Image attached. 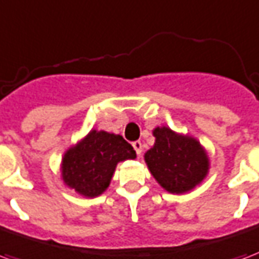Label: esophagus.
Segmentation results:
<instances>
[{
    "mask_svg": "<svg viewBox=\"0 0 259 259\" xmlns=\"http://www.w3.org/2000/svg\"><path fill=\"white\" fill-rule=\"evenodd\" d=\"M132 147L135 149V151H137L138 155L142 154V143H141V142H139V141L134 142V143H132Z\"/></svg>",
    "mask_w": 259,
    "mask_h": 259,
    "instance_id": "esophagus-1",
    "label": "esophagus"
}]
</instances>
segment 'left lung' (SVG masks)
<instances>
[{
    "label": "left lung",
    "instance_id": "1",
    "mask_svg": "<svg viewBox=\"0 0 259 259\" xmlns=\"http://www.w3.org/2000/svg\"><path fill=\"white\" fill-rule=\"evenodd\" d=\"M153 137L155 142L145 153V162L165 191L184 194L205 180L210 159L196 138L175 132L165 125L155 127Z\"/></svg>",
    "mask_w": 259,
    "mask_h": 259
}]
</instances>
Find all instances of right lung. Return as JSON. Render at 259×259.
<instances>
[{"label":"right lung","instance_id":"right-lung-1","mask_svg":"<svg viewBox=\"0 0 259 259\" xmlns=\"http://www.w3.org/2000/svg\"><path fill=\"white\" fill-rule=\"evenodd\" d=\"M137 153L121 135L91 130L61 159V179L67 187L84 198L108 190L118 162L135 159Z\"/></svg>","mask_w":259,"mask_h":259}]
</instances>
